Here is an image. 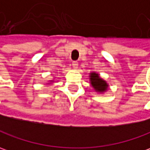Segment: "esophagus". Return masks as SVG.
<instances>
[{
  "mask_svg": "<svg viewBox=\"0 0 150 150\" xmlns=\"http://www.w3.org/2000/svg\"><path fill=\"white\" fill-rule=\"evenodd\" d=\"M72 67H73L74 69H77V68H78V62H72Z\"/></svg>",
  "mask_w": 150,
  "mask_h": 150,
  "instance_id": "esophagus-1",
  "label": "esophagus"
}]
</instances>
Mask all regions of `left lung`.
Masks as SVG:
<instances>
[{
  "label": "left lung",
  "instance_id": "1",
  "mask_svg": "<svg viewBox=\"0 0 150 150\" xmlns=\"http://www.w3.org/2000/svg\"><path fill=\"white\" fill-rule=\"evenodd\" d=\"M89 81L93 89L98 93H105L108 88V83L102 79L98 73L91 72L89 73Z\"/></svg>",
  "mask_w": 150,
  "mask_h": 150
}]
</instances>
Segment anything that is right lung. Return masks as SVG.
I'll return each mask as SVG.
<instances>
[{
	"instance_id": "obj_1",
	"label": "right lung",
	"mask_w": 150,
	"mask_h": 150,
	"mask_svg": "<svg viewBox=\"0 0 150 150\" xmlns=\"http://www.w3.org/2000/svg\"><path fill=\"white\" fill-rule=\"evenodd\" d=\"M50 82H53V80H51V81H50Z\"/></svg>"
}]
</instances>
